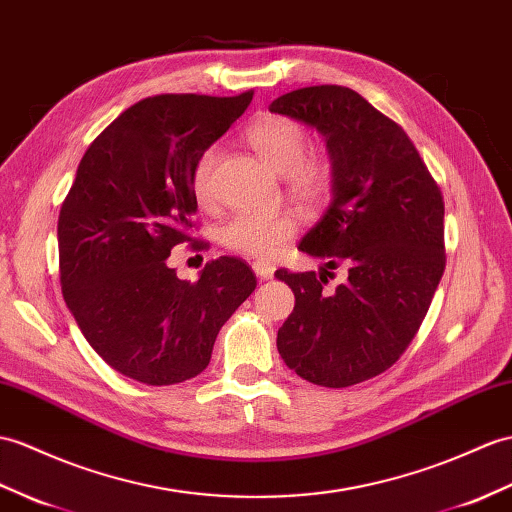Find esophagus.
I'll list each match as a JSON object with an SVG mask.
<instances>
[{
    "label": "esophagus",
    "mask_w": 512,
    "mask_h": 512,
    "mask_svg": "<svg viewBox=\"0 0 512 512\" xmlns=\"http://www.w3.org/2000/svg\"><path fill=\"white\" fill-rule=\"evenodd\" d=\"M275 266L270 264V261L266 259H257L253 261V272L259 277V279H272V275H275Z\"/></svg>",
    "instance_id": "1"
}]
</instances>
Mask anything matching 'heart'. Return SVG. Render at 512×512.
Masks as SVG:
<instances>
[{
    "label": "heart",
    "instance_id": "b5f03b06",
    "mask_svg": "<svg viewBox=\"0 0 512 512\" xmlns=\"http://www.w3.org/2000/svg\"><path fill=\"white\" fill-rule=\"evenodd\" d=\"M248 146L272 172L285 176L288 192L301 200L323 198L329 187V165L323 157H307V133L301 124L288 117H259L246 130ZM220 150L207 148L192 174V192L198 205L209 207L216 200V165ZM296 231V220L290 213H233L218 229V240L229 251L248 257H272Z\"/></svg>",
    "mask_w": 512,
    "mask_h": 512
}]
</instances>
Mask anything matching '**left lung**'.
<instances>
[{"mask_svg":"<svg viewBox=\"0 0 512 512\" xmlns=\"http://www.w3.org/2000/svg\"><path fill=\"white\" fill-rule=\"evenodd\" d=\"M268 109L320 133L331 163L329 207L299 242L323 259L318 277L275 272L294 292L279 355L312 384H360L406 351L443 277L441 189L403 128L353 89H296ZM338 265L348 281L325 293L326 270Z\"/></svg>","mask_w":512,"mask_h":512,"instance_id":"8db88e82","label":"left lung"}]
</instances>
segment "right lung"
Segmentation results:
<instances>
[{
	"label": "right lung",
	"instance_id": "add662e5",
	"mask_svg": "<svg viewBox=\"0 0 512 512\" xmlns=\"http://www.w3.org/2000/svg\"><path fill=\"white\" fill-rule=\"evenodd\" d=\"M253 100L157 95L93 141L58 216L63 296L95 353L135 382L172 386L205 371L218 331L255 290L246 261L220 257L196 283L168 266L198 211L200 154Z\"/></svg>",
	"mask_w": 512,
	"mask_h": 512
}]
</instances>
